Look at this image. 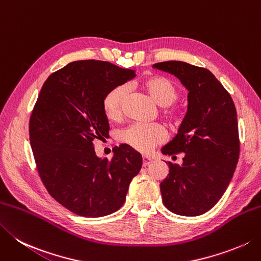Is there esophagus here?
Here are the masks:
<instances>
[{"mask_svg": "<svg viewBox=\"0 0 261 261\" xmlns=\"http://www.w3.org/2000/svg\"><path fill=\"white\" fill-rule=\"evenodd\" d=\"M151 162H152V161H151V158H150V157H148V156H142V165H144L145 167L149 165Z\"/></svg>", "mask_w": 261, "mask_h": 261, "instance_id": "obj_1", "label": "esophagus"}]
</instances>
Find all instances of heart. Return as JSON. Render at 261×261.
Wrapping results in <instances>:
<instances>
[{
	"mask_svg": "<svg viewBox=\"0 0 261 261\" xmlns=\"http://www.w3.org/2000/svg\"><path fill=\"white\" fill-rule=\"evenodd\" d=\"M140 87L157 105L164 107L163 116L172 125L181 124L183 113L178 107L172 106L178 98V89L173 81L164 75L147 76L140 83ZM127 97V88L123 85L116 86L107 93L103 99V111L107 119L119 120L123 112ZM166 139V131L160 124H131L119 134V140L134 149L148 152L156 145Z\"/></svg>",
	"mask_w": 261,
	"mask_h": 261,
	"instance_id": "heart-1",
	"label": "heart"
}]
</instances>
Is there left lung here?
<instances>
[{"label":"left lung","instance_id":"obj_1","mask_svg":"<svg viewBox=\"0 0 261 261\" xmlns=\"http://www.w3.org/2000/svg\"><path fill=\"white\" fill-rule=\"evenodd\" d=\"M189 90L188 112L164 155L183 152L182 165L167 162L161 183L163 202L181 216H199L216 205L227 189L240 156L238 115L228 91L211 71L181 61L155 63Z\"/></svg>","mask_w":261,"mask_h":261}]
</instances>
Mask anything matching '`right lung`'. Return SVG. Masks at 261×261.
<instances>
[{"label":"right lung","mask_w":261,"mask_h":261,"mask_svg":"<svg viewBox=\"0 0 261 261\" xmlns=\"http://www.w3.org/2000/svg\"><path fill=\"white\" fill-rule=\"evenodd\" d=\"M135 71L106 61H74L44 83L29 119V139L46 190L60 205L84 217H101L123 206L142 165L139 152L115 147L98 158L95 139L109 137L105 95L134 78Z\"/></svg>","instance_id":"1"}]
</instances>
